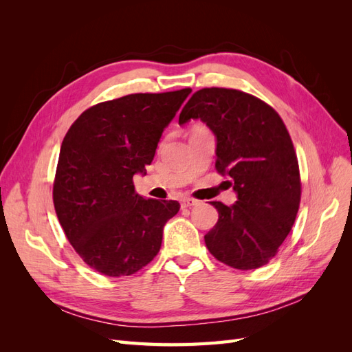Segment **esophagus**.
Listing matches in <instances>:
<instances>
[{"label": "esophagus", "instance_id": "obj_1", "mask_svg": "<svg viewBox=\"0 0 352 352\" xmlns=\"http://www.w3.org/2000/svg\"><path fill=\"white\" fill-rule=\"evenodd\" d=\"M198 204V201L194 199V198H189V197H185L180 199V207L182 208H189V207H194Z\"/></svg>", "mask_w": 352, "mask_h": 352}]
</instances>
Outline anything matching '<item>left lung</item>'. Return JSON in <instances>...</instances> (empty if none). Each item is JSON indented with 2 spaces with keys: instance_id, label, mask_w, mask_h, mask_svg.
<instances>
[{
  "instance_id": "obj_1",
  "label": "left lung",
  "mask_w": 352,
  "mask_h": 352,
  "mask_svg": "<svg viewBox=\"0 0 352 352\" xmlns=\"http://www.w3.org/2000/svg\"><path fill=\"white\" fill-rule=\"evenodd\" d=\"M199 119L216 136V168L230 176L238 201H212L219 220L204 236L208 251L233 269L267 264L291 232L300 208L298 160L280 116L236 89L197 91L179 124Z\"/></svg>"
}]
</instances>
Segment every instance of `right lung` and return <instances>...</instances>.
Returning <instances> with one entry per match:
<instances>
[{"mask_svg": "<svg viewBox=\"0 0 352 352\" xmlns=\"http://www.w3.org/2000/svg\"><path fill=\"white\" fill-rule=\"evenodd\" d=\"M192 89L132 94L83 111L61 144L52 199L69 242L89 267L131 276L160 251L177 201L144 198L133 176L146 173L163 131Z\"/></svg>", "mask_w": 352, "mask_h": 352, "instance_id": "right-lung-1", "label": "right lung"}]
</instances>
